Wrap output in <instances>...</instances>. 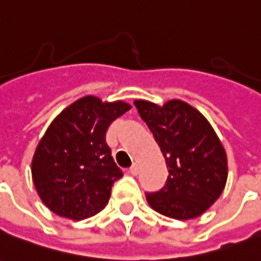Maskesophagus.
I'll use <instances>...</instances> for the list:
<instances>
[{
    "mask_svg": "<svg viewBox=\"0 0 261 261\" xmlns=\"http://www.w3.org/2000/svg\"><path fill=\"white\" fill-rule=\"evenodd\" d=\"M129 170H130V173H132V175H138V173H139V165H138V163H134V165H132V166H130V169H129Z\"/></svg>",
    "mask_w": 261,
    "mask_h": 261,
    "instance_id": "esophagus-1",
    "label": "esophagus"
}]
</instances>
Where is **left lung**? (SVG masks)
I'll return each mask as SVG.
<instances>
[{
  "instance_id": "obj_1",
  "label": "left lung",
  "mask_w": 261,
  "mask_h": 261,
  "mask_svg": "<svg viewBox=\"0 0 261 261\" xmlns=\"http://www.w3.org/2000/svg\"><path fill=\"white\" fill-rule=\"evenodd\" d=\"M134 103L169 168L163 189L146 195L149 206L177 220L199 217L219 199L227 180V156L215 129L180 99L162 107L143 99Z\"/></svg>"
}]
</instances>
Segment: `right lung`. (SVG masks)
Listing matches in <instances>:
<instances>
[{
    "instance_id": "right-lung-1",
    "label": "right lung",
    "mask_w": 261,
    "mask_h": 261,
    "mask_svg": "<svg viewBox=\"0 0 261 261\" xmlns=\"http://www.w3.org/2000/svg\"><path fill=\"white\" fill-rule=\"evenodd\" d=\"M129 109L123 100L102 102L88 95L52 120L32 156L31 173L38 196L55 215L84 220L107 206L122 172L105 135Z\"/></svg>"
}]
</instances>
